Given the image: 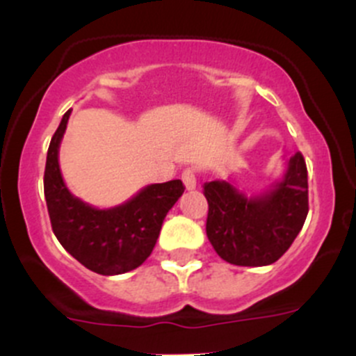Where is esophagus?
Wrapping results in <instances>:
<instances>
[{"instance_id":"obj_1","label":"esophagus","mask_w":356,"mask_h":356,"mask_svg":"<svg viewBox=\"0 0 356 356\" xmlns=\"http://www.w3.org/2000/svg\"><path fill=\"white\" fill-rule=\"evenodd\" d=\"M182 181H184L186 189H189V191L196 189V170L195 168H184V172H182Z\"/></svg>"}]
</instances>
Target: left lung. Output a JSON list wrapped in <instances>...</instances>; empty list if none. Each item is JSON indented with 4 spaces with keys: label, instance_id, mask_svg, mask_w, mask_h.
I'll list each match as a JSON object with an SVG mask.
<instances>
[{
    "label": "left lung",
    "instance_id": "1",
    "mask_svg": "<svg viewBox=\"0 0 356 356\" xmlns=\"http://www.w3.org/2000/svg\"><path fill=\"white\" fill-rule=\"evenodd\" d=\"M207 236L222 260L241 267L277 261L300 234L308 215L307 163L300 152L268 191L248 196L227 181L204 182Z\"/></svg>",
    "mask_w": 356,
    "mask_h": 356
}]
</instances>
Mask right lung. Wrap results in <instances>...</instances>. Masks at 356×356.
I'll return each mask as SVG.
<instances>
[{
	"label": "right lung",
	"mask_w": 356,
	"mask_h": 356,
	"mask_svg": "<svg viewBox=\"0 0 356 356\" xmlns=\"http://www.w3.org/2000/svg\"><path fill=\"white\" fill-rule=\"evenodd\" d=\"M68 110L53 134L44 168V198L53 232L68 253L86 268L118 275L138 268L152 254L163 218L184 193L182 181L146 186L118 207L98 210L75 198L63 182L58 149Z\"/></svg>",
	"instance_id": "obj_1"
}]
</instances>
